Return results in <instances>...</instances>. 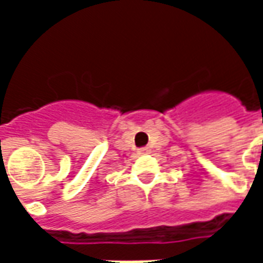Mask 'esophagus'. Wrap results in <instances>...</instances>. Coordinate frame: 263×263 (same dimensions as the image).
<instances>
[{"mask_svg":"<svg viewBox=\"0 0 263 263\" xmlns=\"http://www.w3.org/2000/svg\"><path fill=\"white\" fill-rule=\"evenodd\" d=\"M151 152V149L148 148V146H143V148L139 149V154L141 155H145V154H149Z\"/></svg>","mask_w":263,"mask_h":263,"instance_id":"1","label":"esophagus"}]
</instances>
